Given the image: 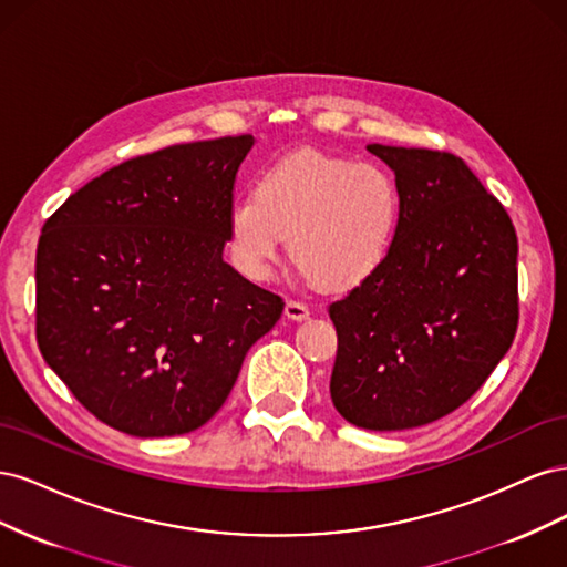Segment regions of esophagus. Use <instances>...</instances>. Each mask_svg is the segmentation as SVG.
Returning a JSON list of instances; mask_svg holds the SVG:
<instances>
[{
  "label": "esophagus",
  "mask_w": 567,
  "mask_h": 567,
  "mask_svg": "<svg viewBox=\"0 0 567 567\" xmlns=\"http://www.w3.org/2000/svg\"><path fill=\"white\" fill-rule=\"evenodd\" d=\"M286 317L293 319V321H305L307 317H310V307H307L305 302H298V300H288L286 302Z\"/></svg>",
  "instance_id": "1"
}]
</instances>
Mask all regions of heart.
I'll return each mask as SVG.
<instances>
[{"label":"heart","instance_id":"1","mask_svg":"<svg viewBox=\"0 0 567 567\" xmlns=\"http://www.w3.org/2000/svg\"><path fill=\"white\" fill-rule=\"evenodd\" d=\"M400 215L390 169L305 148L265 167L255 192L231 200L227 246L246 279L267 281L290 236L307 284L352 290L385 265Z\"/></svg>","mask_w":567,"mask_h":567}]
</instances>
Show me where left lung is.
I'll list each match as a JSON object with an SVG mask.
<instances>
[{
  "mask_svg": "<svg viewBox=\"0 0 567 567\" xmlns=\"http://www.w3.org/2000/svg\"><path fill=\"white\" fill-rule=\"evenodd\" d=\"M398 179L402 215L385 265L329 307L331 400L367 431H406L461 406L518 329V236L458 156L369 144Z\"/></svg>",
  "mask_w": 567,
  "mask_h": 567,
  "instance_id": "left-lung-1",
  "label": "left lung"
}]
</instances>
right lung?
<instances>
[{"label":"right lung","mask_w":567,"mask_h":567,"mask_svg":"<svg viewBox=\"0 0 567 567\" xmlns=\"http://www.w3.org/2000/svg\"><path fill=\"white\" fill-rule=\"evenodd\" d=\"M255 136L167 146L84 184L38 244V346L115 431L173 437L225 404L284 302L221 252Z\"/></svg>","instance_id":"right-lung-1"}]
</instances>
